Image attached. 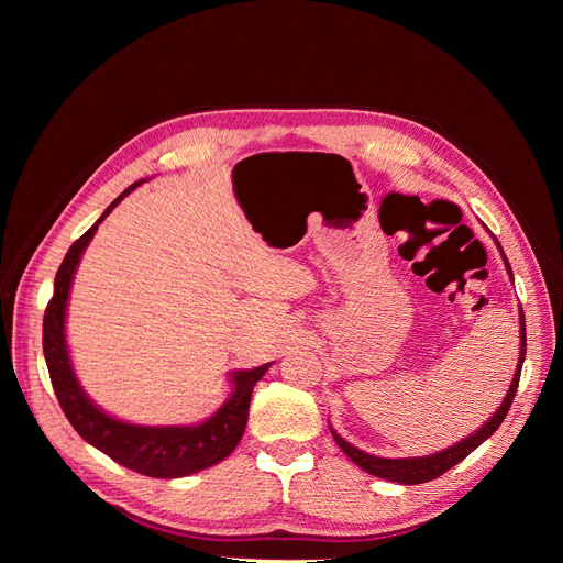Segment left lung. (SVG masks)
Wrapping results in <instances>:
<instances>
[{"mask_svg":"<svg viewBox=\"0 0 563 563\" xmlns=\"http://www.w3.org/2000/svg\"><path fill=\"white\" fill-rule=\"evenodd\" d=\"M498 244V242H496ZM500 249V244H498ZM503 253V261H505V267H507V275L509 279L515 282L512 277V267H509L507 258H505V251L500 249ZM519 364L515 368V378L512 383H509V389L507 395L503 399V404L496 408V413H493L479 430H474L470 437L460 439L457 444L444 449V451H437L432 455H420V457H380V455H371L362 449L352 446L350 441H345L343 437H340L331 424V434L335 439V444L340 446V451H343L354 465H360L364 472L373 474V476H380V479H387V482H395V484H406V486H413V484H424V482H432L437 479V476H441L444 472H449L453 465H457L460 460H465L476 446H482L484 441L496 432L500 428V422L505 420L509 406H512V399L517 395V387H519V376H521V366H523V356H526V323H523V310H519Z\"/></svg>","mask_w":563,"mask_h":563,"instance_id":"left-lung-1","label":"left lung"}]
</instances>
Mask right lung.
I'll use <instances>...</instances> for the list:
<instances>
[{
    "instance_id": "1",
    "label": "right lung",
    "mask_w": 563,
    "mask_h": 563,
    "mask_svg": "<svg viewBox=\"0 0 563 563\" xmlns=\"http://www.w3.org/2000/svg\"><path fill=\"white\" fill-rule=\"evenodd\" d=\"M141 183L145 180L129 185L126 190L110 203L106 213L79 236L70 246V251L65 253V258L56 272L54 298L48 300L44 312V360L63 413L84 441H89L91 446L110 455L114 463L124 465L133 472L155 476V479H178V476L197 474L220 463V460H225L236 449L246 430L251 391L255 383L265 376V371L272 366V362L258 368L232 371V391L225 404L220 406L213 416L195 424H135L119 420L106 413L103 408L93 404V399L84 391L75 376L70 350H67L65 338V314L67 300H70L73 279L84 255V249L93 240L98 223H103L117 203L129 192H133Z\"/></svg>"
}]
</instances>
